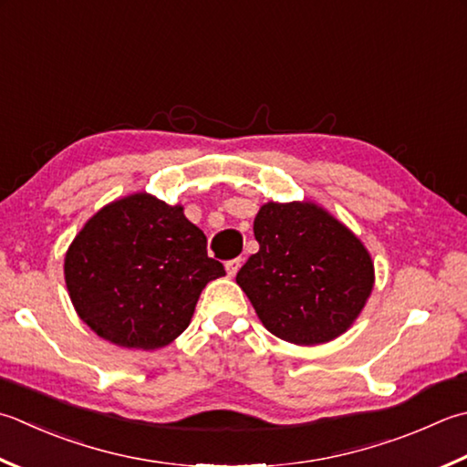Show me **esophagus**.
Instances as JSON below:
<instances>
[{"mask_svg":"<svg viewBox=\"0 0 467 467\" xmlns=\"http://www.w3.org/2000/svg\"><path fill=\"white\" fill-rule=\"evenodd\" d=\"M226 275L228 277H234L236 273H239V269H241V259H233V261H226Z\"/></svg>","mask_w":467,"mask_h":467,"instance_id":"obj_1","label":"esophagus"}]
</instances>
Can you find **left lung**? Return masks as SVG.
I'll list each match as a JSON object with an SVG mask.
<instances>
[{"label": "left lung", "instance_id": "1", "mask_svg": "<svg viewBox=\"0 0 467 467\" xmlns=\"http://www.w3.org/2000/svg\"><path fill=\"white\" fill-rule=\"evenodd\" d=\"M259 251L236 283L281 340L317 346L356 322L374 287V263L348 226L316 202H267L253 223Z\"/></svg>", "mask_w": 467, "mask_h": 467}]
</instances>
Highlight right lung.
Returning a JSON list of instances; mask_svg holds the SVG:
<instances>
[{
    "label": "right lung",
    "instance_id": "add662e5",
    "mask_svg": "<svg viewBox=\"0 0 467 467\" xmlns=\"http://www.w3.org/2000/svg\"><path fill=\"white\" fill-rule=\"evenodd\" d=\"M223 263L206 236L148 192L113 200L88 218L64 254V281L78 317L121 348L158 350L186 330L198 297Z\"/></svg>",
    "mask_w": 467,
    "mask_h": 467
}]
</instances>
